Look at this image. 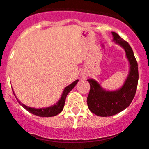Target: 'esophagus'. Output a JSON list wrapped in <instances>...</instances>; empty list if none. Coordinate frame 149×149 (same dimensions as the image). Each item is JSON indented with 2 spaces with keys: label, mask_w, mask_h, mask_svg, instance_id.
Listing matches in <instances>:
<instances>
[{
  "label": "esophagus",
  "mask_w": 149,
  "mask_h": 149,
  "mask_svg": "<svg viewBox=\"0 0 149 149\" xmlns=\"http://www.w3.org/2000/svg\"><path fill=\"white\" fill-rule=\"evenodd\" d=\"M81 77L83 78V79H86V77H87V75H86V73H82Z\"/></svg>",
  "instance_id": "obj_1"
}]
</instances>
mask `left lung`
Masks as SVG:
<instances>
[{"label":"left lung","instance_id":"8db88e82","mask_svg":"<svg viewBox=\"0 0 149 149\" xmlns=\"http://www.w3.org/2000/svg\"><path fill=\"white\" fill-rule=\"evenodd\" d=\"M113 41L119 44L126 52L130 63V71L123 86L116 91H106L94 79H88L90 90L87 97L88 108L99 116H111L119 113L130 105L136 92L138 81V63L133 51L127 41L112 32Z\"/></svg>","mask_w":149,"mask_h":149}]
</instances>
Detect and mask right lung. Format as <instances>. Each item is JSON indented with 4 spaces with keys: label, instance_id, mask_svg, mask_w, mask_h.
Returning a JSON list of instances; mask_svg holds the SVG:
<instances>
[{
    "label": "right lung",
    "instance_id": "obj_1",
    "mask_svg": "<svg viewBox=\"0 0 149 149\" xmlns=\"http://www.w3.org/2000/svg\"><path fill=\"white\" fill-rule=\"evenodd\" d=\"M78 81H79V80H76L75 81H73V83L70 84V85L66 86V87L65 88L64 91H63V94H62V96L61 97H60V100H59L55 105H52V106L50 107H47V108H31V107L27 106V105H24L23 103H21V102H20L18 99L17 100L19 102V103L23 108H25L27 111H29L30 113H33V114L36 115V116H41V117H51V116H56V115L59 114V113L63 111V108H64L65 102V99L68 94L69 92L73 89V87L76 86V84L78 83ZM13 93H14V96H15V94H14V91H13Z\"/></svg>",
    "mask_w": 149,
    "mask_h": 149
}]
</instances>
